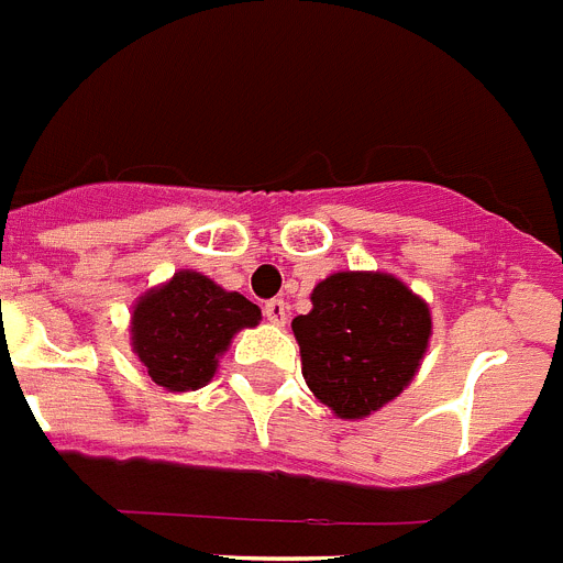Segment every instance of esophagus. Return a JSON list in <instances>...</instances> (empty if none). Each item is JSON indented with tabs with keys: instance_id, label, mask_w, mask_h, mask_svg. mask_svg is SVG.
I'll list each match as a JSON object with an SVG mask.
<instances>
[{
	"instance_id": "obj_1",
	"label": "esophagus",
	"mask_w": 563,
	"mask_h": 563,
	"mask_svg": "<svg viewBox=\"0 0 563 563\" xmlns=\"http://www.w3.org/2000/svg\"><path fill=\"white\" fill-rule=\"evenodd\" d=\"M264 316L271 324H285L287 321V301L285 299H271L264 305Z\"/></svg>"
}]
</instances>
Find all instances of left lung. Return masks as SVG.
<instances>
[{"label":"left lung","instance_id":"8db88e82","mask_svg":"<svg viewBox=\"0 0 563 563\" xmlns=\"http://www.w3.org/2000/svg\"><path fill=\"white\" fill-rule=\"evenodd\" d=\"M292 319L307 387L339 419H367L405 390L427 353L430 307L390 273H333Z\"/></svg>","mask_w":563,"mask_h":563}]
</instances>
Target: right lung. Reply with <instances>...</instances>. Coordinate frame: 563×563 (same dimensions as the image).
<instances>
[{
	"label": "right lung",
	"mask_w": 563,
	"mask_h": 563,
	"mask_svg": "<svg viewBox=\"0 0 563 563\" xmlns=\"http://www.w3.org/2000/svg\"><path fill=\"white\" fill-rule=\"evenodd\" d=\"M262 310L194 271H179L133 305L131 344L147 376L173 393L199 390L213 378L233 335L256 328Z\"/></svg>",
	"instance_id": "add662e5"
}]
</instances>
